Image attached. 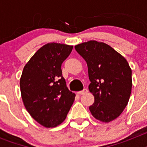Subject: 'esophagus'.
Instances as JSON below:
<instances>
[{"label":"esophagus","instance_id":"obj_1","mask_svg":"<svg viewBox=\"0 0 147 147\" xmlns=\"http://www.w3.org/2000/svg\"><path fill=\"white\" fill-rule=\"evenodd\" d=\"M88 92V89H86V88H85V89H83L82 90H81V91H79L78 92V94L80 95H83V94H85V93H87Z\"/></svg>","mask_w":147,"mask_h":147}]
</instances>
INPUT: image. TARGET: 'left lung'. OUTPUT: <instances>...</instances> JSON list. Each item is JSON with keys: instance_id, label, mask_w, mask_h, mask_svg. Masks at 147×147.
<instances>
[{"instance_id": "obj_1", "label": "left lung", "mask_w": 147, "mask_h": 147, "mask_svg": "<svg viewBox=\"0 0 147 147\" xmlns=\"http://www.w3.org/2000/svg\"><path fill=\"white\" fill-rule=\"evenodd\" d=\"M75 49L86 61L94 103L89 107L97 120L108 122L121 115L129 102L132 70L125 58L107 44L90 40Z\"/></svg>"}]
</instances>
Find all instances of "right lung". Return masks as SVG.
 I'll return each instance as SVG.
<instances>
[{"mask_svg": "<svg viewBox=\"0 0 147 147\" xmlns=\"http://www.w3.org/2000/svg\"><path fill=\"white\" fill-rule=\"evenodd\" d=\"M72 49V45L47 43L23 68L20 81L23 104L31 116L45 127L64 121L74 102L76 95L66 86L61 69Z\"/></svg>", "mask_w": 147, "mask_h": 147, "instance_id": "add662e5", "label": "right lung"}]
</instances>
